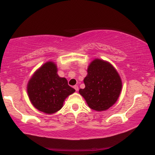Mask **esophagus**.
I'll return each instance as SVG.
<instances>
[{
  "label": "esophagus",
  "instance_id": "34e87169",
  "mask_svg": "<svg viewBox=\"0 0 155 155\" xmlns=\"http://www.w3.org/2000/svg\"><path fill=\"white\" fill-rule=\"evenodd\" d=\"M73 87L75 90V91H78V90H79V87H78V85H75V86Z\"/></svg>",
  "mask_w": 155,
  "mask_h": 155
}]
</instances>
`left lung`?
I'll list each match as a JSON object with an SVG mask.
<instances>
[{"instance_id": "8db88e82", "label": "left lung", "mask_w": 155, "mask_h": 155, "mask_svg": "<svg viewBox=\"0 0 155 155\" xmlns=\"http://www.w3.org/2000/svg\"><path fill=\"white\" fill-rule=\"evenodd\" d=\"M85 87L80 89L90 108L97 111H104L116 103L122 88L120 76L108 62L95 59L87 69L84 78Z\"/></svg>"}]
</instances>
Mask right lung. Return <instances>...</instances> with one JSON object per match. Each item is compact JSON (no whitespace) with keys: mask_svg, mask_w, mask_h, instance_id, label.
Instances as JSON below:
<instances>
[{"mask_svg":"<svg viewBox=\"0 0 155 155\" xmlns=\"http://www.w3.org/2000/svg\"><path fill=\"white\" fill-rule=\"evenodd\" d=\"M75 91L65 78L58 75L57 67L53 62L42 65L27 85L29 98L34 107L48 114L60 110L65 99Z\"/></svg>","mask_w":155,"mask_h":155,"instance_id":"add662e5","label":"right lung"}]
</instances>
